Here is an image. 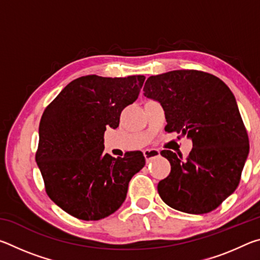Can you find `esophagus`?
Returning <instances> with one entry per match:
<instances>
[{"mask_svg":"<svg viewBox=\"0 0 260 260\" xmlns=\"http://www.w3.org/2000/svg\"><path fill=\"white\" fill-rule=\"evenodd\" d=\"M143 153H144V157H146L147 160H151L152 158L160 156V152H159V150H157V149H147V150L143 151Z\"/></svg>","mask_w":260,"mask_h":260,"instance_id":"obj_1","label":"esophagus"}]
</instances>
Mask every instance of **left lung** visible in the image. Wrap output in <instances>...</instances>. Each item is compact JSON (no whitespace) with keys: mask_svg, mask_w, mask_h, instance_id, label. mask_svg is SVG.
<instances>
[{"mask_svg":"<svg viewBox=\"0 0 260 260\" xmlns=\"http://www.w3.org/2000/svg\"><path fill=\"white\" fill-rule=\"evenodd\" d=\"M144 96L160 103L169 133L191 140L189 156L171 150V164L158 183L165 203L181 212L209 213L239 186L249 153V139L232 90L219 78L195 70H178L148 78Z\"/></svg>","mask_w":260,"mask_h":260,"instance_id":"8db88e82","label":"left lung"}]
</instances>
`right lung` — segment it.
I'll return each mask as SVG.
<instances>
[{
  "label": "right lung",
  "mask_w": 260,
  "mask_h": 260,
  "mask_svg": "<svg viewBox=\"0 0 260 260\" xmlns=\"http://www.w3.org/2000/svg\"><path fill=\"white\" fill-rule=\"evenodd\" d=\"M144 80L80 77L43 112L35 159L48 196L73 217L89 221L116 212L146 165L141 151L117 158L104 152V132L119 126L122 109L138 100Z\"/></svg>",
  "instance_id": "obj_1"
}]
</instances>
